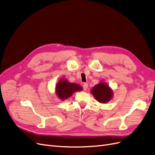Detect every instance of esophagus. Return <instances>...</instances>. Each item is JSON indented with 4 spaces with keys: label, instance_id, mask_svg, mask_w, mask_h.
Segmentation results:
<instances>
[{
    "label": "esophagus",
    "instance_id": "esophagus-1",
    "mask_svg": "<svg viewBox=\"0 0 155 155\" xmlns=\"http://www.w3.org/2000/svg\"><path fill=\"white\" fill-rule=\"evenodd\" d=\"M83 88H84V91H86L87 89V88H88V84H87V83H84V84H83Z\"/></svg>",
    "mask_w": 155,
    "mask_h": 155
}]
</instances>
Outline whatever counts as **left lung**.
<instances>
[{"label":"left lung","mask_w":155,"mask_h":155,"mask_svg":"<svg viewBox=\"0 0 155 155\" xmlns=\"http://www.w3.org/2000/svg\"><path fill=\"white\" fill-rule=\"evenodd\" d=\"M95 99L101 104H106L113 97V91L107 83L101 82L91 90Z\"/></svg>","instance_id":"left-lung-1"}]
</instances>
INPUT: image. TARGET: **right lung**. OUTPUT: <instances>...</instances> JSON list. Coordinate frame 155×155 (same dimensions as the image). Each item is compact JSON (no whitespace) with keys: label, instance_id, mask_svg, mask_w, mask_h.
Segmentation results:
<instances>
[{"label":"right lung","instance_id":"1","mask_svg":"<svg viewBox=\"0 0 155 155\" xmlns=\"http://www.w3.org/2000/svg\"><path fill=\"white\" fill-rule=\"evenodd\" d=\"M83 88L79 84L69 82L65 78H61L55 85V94L62 101L70 98L77 91H81Z\"/></svg>","mask_w":155,"mask_h":155}]
</instances>
